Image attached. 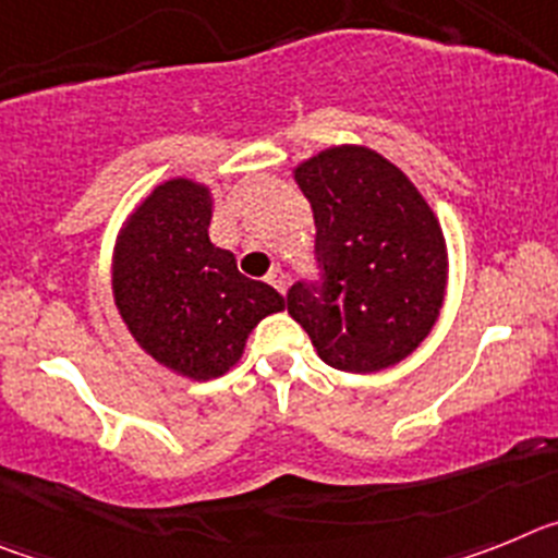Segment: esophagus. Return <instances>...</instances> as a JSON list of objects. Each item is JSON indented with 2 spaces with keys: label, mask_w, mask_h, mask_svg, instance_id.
Returning a JSON list of instances; mask_svg holds the SVG:
<instances>
[{
  "label": "esophagus",
  "mask_w": 558,
  "mask_h": 558,
  "mask_svg": "<svg viewBox=\"0 0 558 558\" xmlns=\"http://www.w3.org/2000/svg\"><path fill=\"white\" fill-rule=\"evenodd\" d=\"M268 284H274V288L279 290V293H284V288H288V274H284L282 268H274L268 274Z\"/></svg>",
  "instance_id": "1"
}]
</instances>
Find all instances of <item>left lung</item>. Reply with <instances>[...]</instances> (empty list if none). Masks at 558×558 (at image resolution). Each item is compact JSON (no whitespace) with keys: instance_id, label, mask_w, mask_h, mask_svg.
Instances as JSON below:
<instances>
[{"instance_id":"1","label":"left lung","mask_w":558,"mask_h":558,"mask_svg":"<svg viewBox=\"0 0 558 558\" xmlns=\"http://www.w3.org/2000/svg\"><path fill=\"white\" fill-rule=\"evenodd\" d=\"M313 206L322 282H295L288 313L338 372L397 366L445 304L447 243L405 172L363 145L327 147L293 170Z\"/></svg>"}]
</instances>
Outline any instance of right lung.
<instances>
[{
    "label": "right lung",
    "mask_w": 558,
    "mask_h": 558,
    "mask_svg": "<svg viewBox=\"0 0 558 558\" xmlns=\"http://www.w3.org/2000/svg\"><path fill=\"white\" fill-rule=\"evenodd\" d=\"M211 192L170 179L131 211L113 245V304L156 363L190 379H215L243 357L251 329L282 313L270 284L236 270L211 245Z\"/></svg>",
    "instance_id": "1"
}]
</instances>
